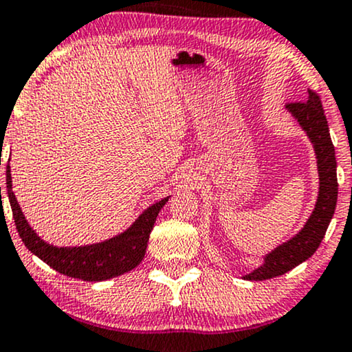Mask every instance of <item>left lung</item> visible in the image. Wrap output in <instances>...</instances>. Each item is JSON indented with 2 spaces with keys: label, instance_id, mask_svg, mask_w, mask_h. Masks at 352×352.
<instances>
[{
  "label": "left lung",
  "instance_id": "left-lung-1",
  "mask_svg": "<svg viewBox=\"0 0 352 352\" xmlns=\"http://www.w3.org/2000/svg\"><path fill=\"white\" fill-rule=\"evenodd\" d=\"M286 109L292 112L294 119L300 122L302 131L309 137L318 159L319 173V195L316 207L306 221V225L286 243L274 248L265 256V263L253 273L245 274V280L263 281L270 278L288 273L318 250L331 218L334 215L338 201V177H336V155L334 145L331 142L328 120L322 111L321 99L316 92L309 91L308 99L302 102H289Z\"/></svg>",
  "mask_w": 352,
  "mask_h": 352
}]
</instances>
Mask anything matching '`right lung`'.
I'll return each mask as SVG.
<instances>
[{
	"label": "right lung",
	"instance_id": "add662e5",
	"mask_svg": "<svg viewBox=\"0 0 352 352\" xmlns=\"http://www.w3.org/2000/svg\"><path fill=\"white\" fill-rule=\"evenodd\" d=\"M6 187L16 230H18L26 248L38 258H41L44 263L50 265L56 272L84 281H104L134 270L142 261L157 215L168 201V197H165V199L153 204L137 218L131 228H127L124 233L114 238H109L106 241L94 245L71 246V248L69 246H60L58 248V246L46 243L36 235L34 230L30 227V223L24 218L13 190H11L13 185H11L10 165L6 167Z\"/></svg>",
	"mask_w": 352,
	"mask_h": 352
}]
</instances>
